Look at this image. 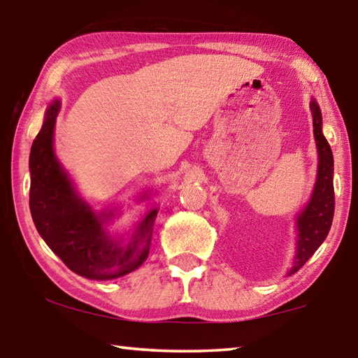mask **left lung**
Returning a JSON list of instances; mask_svg holds the SVG:
<instances>
[{"mask_svg":"<svg viewBox=\"0 0 358 358\" xmlns=\"http://www.w3.org/2000/svg\"><path fill=\"white\" fill-rule=\"evenodd\" d=\"M314 138L317 145L319 164L317 178L306 208L296 217V252L294 266L289 275H294L308 262L317 248L324 243L330 232L333 213H335V189H333V153L322 134V115L316 101H311Z\"/></svg>","mask_w":358,"mask_h":358,"instance_id":"left-lung-1","label":"left lung"}]
</instances>
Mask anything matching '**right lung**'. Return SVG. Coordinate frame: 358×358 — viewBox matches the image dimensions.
I'll list each match as a JSON object with an SVG mask.
<instances>
[{
	"label": "right lung",
	"mask_w": 358,
	"mask_h": 358,
	"mask_svg": "<svg viewBox=\"0 0 358 358\" xmlns=\"http://www.w3.org/2000/svg\"><path fill=\"white\" fill-rule=\"evenodd\" d=\"M59 108L58 99L48 106L29 153V210L34 226L74 273L88 280H117L147 260L157 208L148 211L128 240L107 232L104 222L113 211L96 213L85 203L55 156L53 131Z\"/></svg>",
	"instance_id": "obj_1"
}]
</instances>
